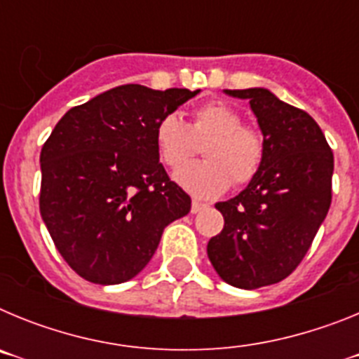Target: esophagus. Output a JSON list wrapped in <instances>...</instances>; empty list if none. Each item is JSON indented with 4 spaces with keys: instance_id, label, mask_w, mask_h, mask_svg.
I'll list each match as a JSON object with an SVG mask.
<instances>
[{
    "instance_id": "1",
    "label": "esophagus",
    "mask_w": 359,
    "mask_h": 359,
    "mask_svg": "<svg viewBox=\"0 0 359 359\" xmlns=\"http://www.w3.org/2000/svg\"><path fill=\"white\" fill-rule=\"evenodd\" d=\"M205 208H207V205H203V203H199V201H192V207H190V212H192V214H198V212L205 210Z\"/></svg>"
}]
</instances>
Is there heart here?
I'll list each match as a JSON object with an SVG mask.
<instances>
[{
	"mask_svg": "<svg viewBox=\"0 0 359 359\" xmlns=\"http://www.w3.org/2000/svg\"><path fill=\"white\" fill-rule=\"evenodd\" d=\"M208 135L202 148L205 160L189 164L174 174L180 187L196 198L212 199L231 185H246L261 170L266 144L257 129L243 126V116L219 100L203 104L187 126L174 113L165 115L154 129V144L160 160L177 169L191 156L194 140Z\"/></svg>",
	"mask_w": 359,
	"mask_h": 359,
	"instance_id": "1",
	"label": "heart"
}]
</instances>
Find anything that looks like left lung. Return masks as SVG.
Masks as SVG:
<instances>
[{
	"mask_svg": "<svg viewBox=\"0 0 359 359\" xmlns=\"http://www.w3.org/2000/svg\"><path fill=\"white\" fill-rule=\"evenodd\" d=\"M250 100L266 144L264 161L236 198L215 205L224 217L207 253L230 286L257 290L300 264L331 207L334 158L318 123L266 88L224 90Z\"/></svg>",
	"mask_w": 359,
	"mask_h": 359,
	"instance_id": "obj_1",
	"label": "left lung"
}]
</instances>
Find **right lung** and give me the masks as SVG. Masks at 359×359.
Listing matches in <instances>:
<instances>
[{
    "label": "right lung",
    "instance_id": "obj_1",
    "mask_svg": "<svg viewBox=\"0 0 359 359\" xmlns=\"http://www.w3.org/2000/svg\"><path fill=\"white\" fill-rule=\"evenodd\" d=\"M199 90L116 86L75 106L41 149L39 210L69 268L122 284L147 266L190 198L160 163L154 129Z\"/></svg>",
    "mask_w": 359,
    "mask_h": 359
}]
</instances>
